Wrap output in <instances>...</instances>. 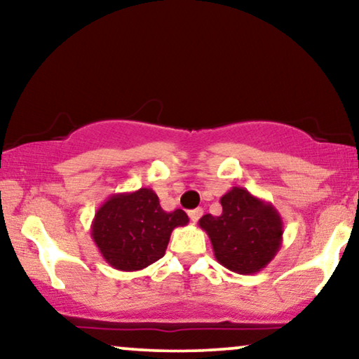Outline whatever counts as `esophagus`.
Returning a JSON list of instances; mask_svg holds the SVG:
<instances>
[{
    "mask_svg": "<svg viewBox=\"0 0 359 359\" xmlns=\"http://www.w3.org/2000/svg\"><path fill=\"white\" fill-rule=\"evenodd\" d=\"M204 214V210L201 209V208H198V209H193V210H189V219L193 220V222H198V220L201 219V215Z\"/></svg>",
    "mask_w": 359,
    "mask_h": 359,
    "instance_id": "obj_1",
    "label": "esophagus"
}]
</instances>
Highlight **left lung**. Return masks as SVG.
<instances>
[{
    "instance_id": "8db88e82",
    "label": "left lung",
    "mask_w": 359,
    "mask_h": 359,
    "mask_svg": "<svg viewBox=\"0 0 359 359\" xmlns=\"http://www.w3.org/2000/svg\"><path fill=\"white\" fill-rule=\"evenodd\" d=\"M222 214H205L199 227L212 243L214 257L230 271L255 274L268 266L283 243V219L271 203L233 186L220 198Z\"/></svg>"
}]
</instances>
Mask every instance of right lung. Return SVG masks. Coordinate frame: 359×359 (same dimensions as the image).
Wrapping results in <instances>:
<instances>
[{
    "instance_id": "1",
    "label": "right lung",
    "mask_w": 359,
    "mask_h": 359,
    "mask_svg": "<svg viewBox=\"0 0 359 359\" xmlns=\"http://www.w3.org/2000/svg\"><path fill=\"white\" fill-rule=\"evenodd\" d=\"M188 222L184 210L166 212L154 189L140 188L109 196L96 210L91 237L112 268L139 271L163 257L171 232Z\"/></svg>"
}]
</instances>
